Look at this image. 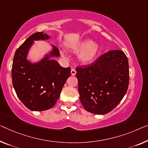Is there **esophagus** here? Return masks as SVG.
Listing matches in <instances>:
<instances>
[{
    "mask_svg": "<svg viewBox=\"0 0 148 148\" xmlns=\"http://www.w3.org/2000/svg\"><path fill=\"white\" fill-rule=\"evenodd\" d=\"M76 70H75L74 68H72V69H71V74L72 75V76H74V75H76Z\"/></svg>",
    "mask_w": 148,
    "mask_h": 148,
    "instance_id": "34e87169",
    "label": "esophagus"
}]
</instances>
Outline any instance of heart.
Instances as JSON below:
<instances>
[{"mask_svg":"<svg viewBox=\"0 0 148 148\" xmlns=\"http://www.w3.org/2000/svg\"><path fill=\"white\" fill-rule=\"evenodd\" d=\"M99 46L96 43L92 42L91 40H85L78 45L73 46V52H81L79 59L82 63L89 64L95 60L99 52Z\"/></svg>","mask_w":148,"mask_h":148,"instance_id":"b5f03b06","label":"heart"}]
</instances>
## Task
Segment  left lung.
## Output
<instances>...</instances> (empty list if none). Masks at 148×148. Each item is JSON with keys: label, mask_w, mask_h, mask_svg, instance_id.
<instances>
[{"label": "left lung", "mask_w": 148, "mask_h": 148, "mask_svg": "<svg viewBox=\"0 0 148 148\" xmlns=\"http://www.w3.org/2000/svg\"><path fill=\"white\" fill-rule=\"evenodd\" d=\"M80 100L86 111L109 113L126 94L129 64L122 50H110L88 65L76 67Z\"/></svg>", "instance_id": "8db88e82"}]
</instances>
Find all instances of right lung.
<instances>
[{
    "label": "right lung",
    "mask_w": 148,
    "mask_h": 148,
    "mask_svg": "<svg viewBox=\"0 0 148 148\" xmlns=\"http://www.w3.org/2000/svg\"><path fill=\"white\" fill-rule=\"evenodd\" d=\"M46 33L36 32L26 40L15 52L12 67V85L20 100L32 111H44L54 106L68 77L70 68H63L50 57L60 52L53 46L50 54L36 63L26 59L34 40H47Z\"/></svg>",
    "instance_id": "obj_1"
}]
</instances>
